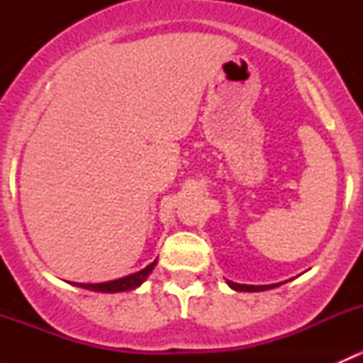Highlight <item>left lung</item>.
Returning <instances> with one entry per match:
<instances>
[{
  "label": "left lung",
  "mask_w": 363,
  "mask_h": 363,
  "mask_svg": "<svg viewBox=\"0 0 363 363\" xmlns=\"http://www.w3.org/2000/svg\"><path fill=\"white\" fill-rule=\"evenodd\" d=\"M226 284H228L232 290L235 291H265V290H272V288L279 286L281 283L277 284H262V286H255V284H239V283H233V281H226Z\"/></svg>",
  "instance_id": "8db88e82"
}]
</instances>
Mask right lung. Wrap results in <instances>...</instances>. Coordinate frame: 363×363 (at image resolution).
Returning a JSON list of instances; mask_svg holds the SVG:
<instances>
[{
	"label": "right lung",
	"mask_w": 363,
	"mask_h": 363,
	"mask_svg": "<svg viewBox=\"0 0 363 363\" xmlns=\"http://www.w3.org/2000/svg\"><path fill=\"white\" fill-rule=\"evenodd\" d=\"M158 259H155L152 263H149L145 269L138 270V272L130 274V276L119 277V279L113 281H107V283H72L73 286L84 288V290H91V291H98V294H119V291H131L137 290L145 279H147L149 274L152 272V269L156 267Z\"/></svg>",
	"instance_id": "right-lung-1"
}]
</instances>
